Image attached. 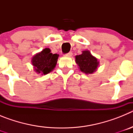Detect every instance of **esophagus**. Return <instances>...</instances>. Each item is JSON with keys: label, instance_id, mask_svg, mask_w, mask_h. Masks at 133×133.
<instances>
[{"label": "esophagus", "instance_id": "obj_1", "mask_svg": "<svg viewBox=\"0 0 133 133\" xmlns=\"http://www.w3.org/2000/svg\"><path fill=\"white\" fill-rule=\"evenodd\" d=\"M66 55V56H71L72 55V52H69V53H67Z\"/></svg>", "mask_w": 133, "mask_h": 133}]
</instances>
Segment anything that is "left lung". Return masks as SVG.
I'll use <instances>...</instances> for the list:
<instances>
[{
  "instance_id": "obj_1",
  "label": "left lung",
  "mask_w": 133,
  "mask_h": 133,
  "mask_svg": "<svg viewBox=\"0 0 133 133\" xmlns=\"http://www.w3.org/2000/svg\"><path fill=\"white\" fill-rule=\"evenodd\" d=\"M76 63L80 70L85 74H92L97 69L98 62L97 58L92 56L88 50L83 51V53L75 56Z\"/></svg>"
}]
</instances>
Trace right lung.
I'll use <instances>...</instances> for the list:
<instances>
[{
  "mask_svg": "<svg viewBox=\"0 0 133 133\" xmlns=\"http://www.w3.org/2000/svg\"><path fill=\"white\" fill-rule=\"evenodd\" d=\"M58 56L57 54L51 53L50 50L48 48L36 54L32 59L35 71L43 75H46L52 71L56 66Z\"/></svg>",
  "mask_w": 133,
  "mask_h": 133,
  "instance_id": "add662e5",
  "label": "right lung"
}]
</instances>
